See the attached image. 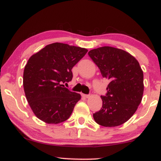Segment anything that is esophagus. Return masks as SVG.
<instances>
[{"label":"esophagus","instance_id":"esophagus-1","mask_svg":"<svg viewBox=\"0 0 161 161\" xmlns=\"http://www.w3.org/2000/svg\"><path fill=\"white\" fill-rule=\"evenodd\" d=\"M82 96H83V97H84V98H87L90 97V95H86V94H82Z\"/></svg>","mask_w":161,"mask_h":161}]
</instances>
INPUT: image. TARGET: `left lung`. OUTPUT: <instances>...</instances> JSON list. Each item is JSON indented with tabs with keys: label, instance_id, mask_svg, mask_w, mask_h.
Masks as SVG:
<instances>
[{
	"label": "left lung",
	"instance_id": "8db88e82",
	"mask_svg": "<svg viewBox=\"0 0 161 161\" xmlns=\"http://www.w3.org/2000/svg\"><path fill=\"white\" fill-rule=\"evenodd\" d=\"M88 55L108 79L106 96H101L102 108L93 113L98 124L106 127L121 125L131 118L141 102L143 73L138 60L127 51L110 46L93 49Z\"/></svg>",
	"mask_w": 161,
	"mask_h": 161
}]
</instances>
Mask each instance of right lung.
Returning <instances> with one entry per match:
<instances>
[{"label":"right lung","instance_id":"obj_1","mask_svg":"<svg viewBox=\"0 0 161 161\" xmlns=\"http://www.w3.org/2000/svg\"><path fill=\"white\" fill-rule=\"evenodd\" d=\"M80 47L54 42L34 53L23 71L25 97L34 115L47 124H57L70 116L81 95L64 87L72 80V68L86 54Z\"/></svg>","mask_w":161,"mask_h":161}]
</instances>
